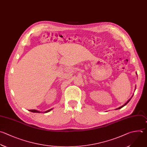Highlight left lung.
<instances>
[{"label":"left lung","instance_id":"8db88e82","mask_svg":"<svg viewBox=\"0 0 147 147\" xmlns=\"http://www.w3.org/2000/svg\"><path fill=\"white\" fill-rule=\"evenodd\" d=\"M133 96H131V98H130V99H129V100H127V102H126V103H125V104H124V105H123V106H121V107H118V109H116V110H118V109H121V108H122V107H124V106H125V105H127V103H129V101H130V100H131V97H133Z\"/></svg>","mask_w":147,"mask_h":147}]
</instances>
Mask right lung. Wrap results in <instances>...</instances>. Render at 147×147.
Segmentation results:
<instances>
[{"label":"right lung","instance_id":"add662e5","mask_svg":"<svg viewBox=\"0 0 147 147\" xmlns=\"http://www.w3.org/2000/svg\"><path fill=\"white\" fill-rule=\"evenodd\" d=\"M52 110H53V109H51L48 110H47V111H44V112H43V113H48V112H49V111H50ZM29 111H30V112H32V113H41L40 111H37V110H29Z\"/></svg>","mask_w":147,"mask_h":147}]
</instances>
